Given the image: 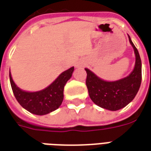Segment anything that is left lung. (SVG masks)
<instances>
[{
    "label": "left lung",
    "instance_id": "1",
    "mask_svg": "<svg viewBox=\"0 0 151 151\" xmlns=\"http://www.w3.org/2000/svg\"><path fill=\"white\" fill-rule=\"evenodd\" d=\"M129 41L135 53L134 69L127 78L115 81H106L99 78L88 69L86 84L90 98L98 106L115 111L123 108L137 94L142 81V61L137 48L129 36Z\"/></svg>",
    "mask_w": 151,
    "mask_h": 151
}]
</instances>
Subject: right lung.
I'll list each match as a JSON object with an SVG mask.
<instances>
[{"instance_id":"right-lung-1","label":"right lung","mask_w":151,"mask_h":151,"mask_svg":"<svg viewBox=\"0 0 151 151\" xmlns=\"http://www.w3.org/2000/svg\"><path fill=\"white\" fill-rule=\"evenodd\" d=\"M73 67L65 70L45 89L37 92H26L17 86L9 71V80L13 94L23 108L37 115H45L57 110L62 103L65 85L71 78Z\"/></svg>"}]
</instances>
